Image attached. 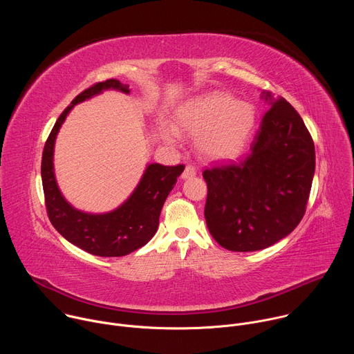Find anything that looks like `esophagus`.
Returning <instances> with one entry per match:
<instances>
[{
    "label": "esophagus",
    "mask_w": 354,
    "mask_h": 354,
    "mask_svg": "<svg viewBox=\"0 0 354 354\" xmlns=\"http://www.w3.org/2000/svg\"><path fill=\"white\" fill-rule=\"evenodd\" d=\"M196 175V168L193 167V165H186L185 167V171H183V174H182V178L183 179H187V178H192V176H194Z\"/></svg>",
    "instance_id": "34e87169"
}]
</instances>
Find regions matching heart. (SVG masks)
I'll list each match as a JSON object with an SVG mask.
<instances>
[{
	"mask_svg": "<svg viewBox=\"0 0 354 354\" xmlns=\"http://www.w3.org/2000/svg\"><path fill=\"white\" fill-rule=\"evenodd\" d=\"M182 130L200 136V149L212 160H231L246 144L255 126V111L249 104L236 100L224 92H212L194 99L178 116ZM168 141H176L174 129L165 130Z\"/></svg>",
	"mask_w": 354,
	"mask_h": 354,
	"instance_id": "1",
	"label": "heart"
}]
</instances>
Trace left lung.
<instances>
[{"label": "left lung", "instance_id": "1", "mask_svg": "<svg viewBox=\"0 0 354 354\" xmlns=\"http://www.w3.org/2000/svg\"><path fill=\"white\" fill-rule=\"evenodd\" d=\"M270 108L250 153L203 171L205 217L213 238L234 252L265 249L302 220L315 172L313 137L284 97L265 93Z\"/></svg>", "mask_w": 354, "mask_h": 354}]
</instances>
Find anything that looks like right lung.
Instances as JSON below:
<instances>
[{
  "instance_id": "obj_1",
  "label": "right lung",
  "mask_w": 354,
  "mask_h": 354,
  "mask_svg": "<svg viewBox=\"0 0 354 354\" xmlns=\"http://www.w3.org/2000/svg\"><path fill=\"white\" fill-rule=\"evenodd\" d=\"M118 89L129 93V85L118 80L96 82L77 95L50 131L41 156V183L50 223L73 245L96 257H124L144 246L157 232L161 209L185 165L147 167L138 186L124 203L106 214H88L73 209L62 196L53 171L55 140L73 106L102 92Z\"/></svg>"
}]
</instances>
